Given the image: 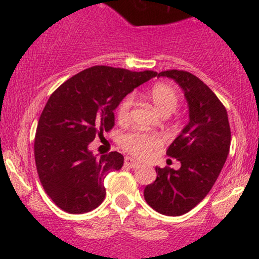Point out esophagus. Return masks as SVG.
<instances>
[{"label": "esophagus", "mask_w": 259, "mask_h": 259, "mask_svg": "<svg viewBox=\"0 0 259 259\" xmlns=\"http://www.w3.org/2000/svg\"><path fill=\"white\" fill-rule=\"evenodd\" d=\"M124 164H125L126 167L136 168L139 165V162H136V160L133 159L132 157H125V159H124Z\"/></svg>", "instance_id": "obj_1"}]
</instances>
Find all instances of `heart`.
<instances>
[{"label": "heart", "instance_id": "obj_1", "mask_svg": "<svg viewBox=\"0 0 259 259\" xmlns=\"http://www.w3.org/2000/svg\"><path fill=\"white\" fill-rule=\"evenodd\" d=\"M147 97L162 115H169L179 105V94L171 85L165 82L154 84L147 92ZM133 107V97L126 96L117 108V118L120 123L129 120L130 111ZM119 145L126 152L135 157H145L151 151L160 145V138L157 134L129 132L119 138Z\"/></svg>", "mask_w": 259, "mask_h": 259}]
</instances>
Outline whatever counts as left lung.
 <instances>
[{
	"label": "left lung",
	"mask_w": 259,
	"mask_h": 259,
	"mask_svg": "<svg viewBox=\"0 0 259 259\" xmlns=\"http://www.w3.org/2000/svg\"><path fill=\"white\" fill-rule=\"evenodd\" d=\"M158 76L175 80L189 103V124L168 147L167 156L181 167H156L157 179L145 187V200L160 214L177 217L197 206L218 179L230 150L228 113L215 94L194 74L165 70Z\"/></svg>",
	"instance_id": "obj_1"
}]
</instances>
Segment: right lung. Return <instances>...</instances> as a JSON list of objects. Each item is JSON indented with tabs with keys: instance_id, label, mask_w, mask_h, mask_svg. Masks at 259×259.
Segmentation results:
<instances>
[{
	"instance_id": "add662e5",
	"label": "right lung",
	"mask_w": 259,
	"mask_h": 259,
	"mask_svg": "<svg viewBox=\"0 0 259 259\" xmlns=\"http://www.w3.org/2000/svg\"><path fill=\"white\" fill-rule=\"evenodd\" d=\"M157 75L96 65L64 81L50 96L37 123L35 163L45 192L64 212H90L106 196V175L123 167L117 151L100 158L89 144L114 126V111L134 89Z\"/></svg>"
}]
</instances>
